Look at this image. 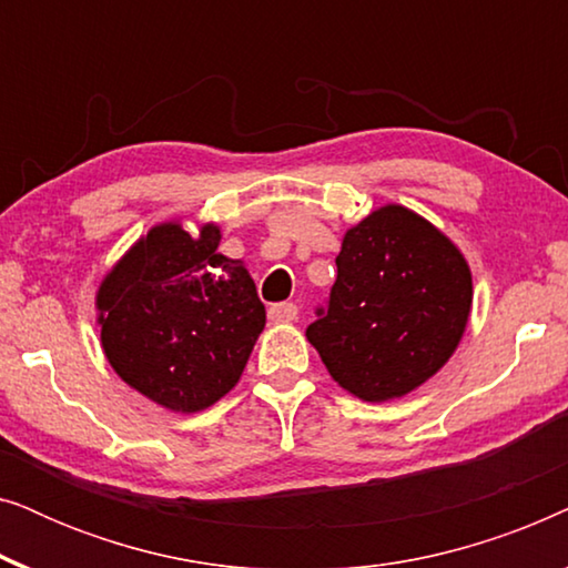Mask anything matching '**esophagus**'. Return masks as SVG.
Listing matches in <instances>:
<instances>
[{
  "label": "esophagus",
  "instance_id": "34e87169",
  "mask_svg": "<svg viewBox=\"0 0 568 568\" xmlns=\"http://www.w3.org/2000/svg\"><path fill=\"white\" fill-rule=\"evenodd\" d=\"M297 315H300V310L294 302H276V305L268 307V317L274 323H292V321H297Z\"/></svg>",
  "mask_w": 568,
  "mask_h": 568
}]
</instances>
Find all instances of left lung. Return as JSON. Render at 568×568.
Segmentation results:
<instances>
[{"mask_svg":"<svg viewBox=\"0 0 568 568\" xmlns=\"http://www.w3.org/2000/svg\"><path fill=\"white\" fill-rule=\"evenodd\" d=\"M336 268L307 341L341 387L362 400L400 398L453 356L473 284L437 227L403 206L377 209L346 232Z\"/></svg>","mask_w":568,"mask_h":568,"instance_id":"8db88e82","label":"left lung"}]
</instances>
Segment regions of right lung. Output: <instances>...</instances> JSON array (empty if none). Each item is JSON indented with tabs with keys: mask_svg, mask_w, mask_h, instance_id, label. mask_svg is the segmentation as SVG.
<instances>
[{
	"mask_svg": "<svg viewBox=\"0 0 568 568\" xmlns=\"http://www.w3.org/2000/svg\"><path fill=\"white\" fill-rule=\"evenodd\" d=\"M220 230L191 237L160 224L98 292L111 367L146 398L193 414L237 385L266 310L240 261L216 253Z\"/></svg>",
	"mask_w": 568,
	"mask_h": 568,
	"instance_id": "obj_1",
	"label": "right lung"
}]
</instances>
